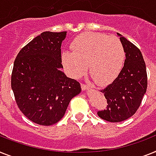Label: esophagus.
I'll return each instance as SVG.
<instances>
[{
    "label": "esophagus",
    "instance_id": "esophagus-1",
    "mask_svg": "<svg viewBox=\"0 0 156 156\" xmlns=\"http://www.w3.org/2000/svg\"><path fill=\"white\" fill-rule=\"evenodd\" d=\"M81 88H82V90H87L88 89V86L87 85V84H84V83H81Z\"/></svg>",
    "mask_w": 156,
    "mask_h": 156
}]
</instances>
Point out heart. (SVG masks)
Returning a JSON list of instances; mask_svg holds the SVG:
<instances>
[{"mask_svg": "<svg viewBox=\"0 0 156 156\" xmlns=\"http://www.w3.org/2000/svg\"><path fill=\"white\" fill-rule=\"evenodd\" d=\"M73 52H64L62 60L73 77H80L88 65V73L99 85H106L116 78L123 69L125 51L117 37L102 33H84L71 44Z\"/></svg>", "mask_w": 156, "mask_h": 156, "instance_id": "obj_1", "label": "heart"}]
</instances>
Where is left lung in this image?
<instances>
[{
	"mask_svg": "<svg viewBox=\"0 0 156 156\" xmlns=\"http://www.w3.org/2000/svg\"><path fill=\"white\" fill-rule=\"evenodd\" d=\"M125 51L124 65L119 76L104 89L106 108L98 111L99 116L108 122H121L136 112L147 87L146 64L140 50L119 33Z\"/></svg>",
	"mask_w": 156,
	"mask_h": 156,
	"instance_id": "obj_1",
	"label": "left lung"
}]
</instances>
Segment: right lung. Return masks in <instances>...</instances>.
Returning <instances> with one entry per match:
<instances>
[{
	"mask_svg": "<svg viewBox=\"0 0 156 156\" xmlns=\"http://www.w3.org/2000/svg\"><path fill=\"white\" fill-rule=\"evenodd\" d=\"M67 32H44L23 47L14 61L11 87L18 108L33 123L49 126L65 114L80 83L63 72L61 43Z\"/></svg>",
	"mask_w": 156,
	"mask_h": 156,
	"instance_id": "1",
	"label": "right lung"
}]
</instances>
